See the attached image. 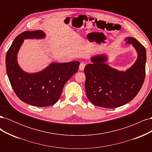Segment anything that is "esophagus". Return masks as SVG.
<instances>
[{"instance_id": "34e87169", "label": "esophagus", "mask_w": 152, "mask_h": 152, "mask_svg": "<svg viewBox=\"0 0 152 152\" xmlns=\"http://www.w3.org/2000/svg\"><path fill=\"white\" fill-rule=\"evenodd\" d=\"M85 66H86V64H85L84 63H83V62L81 63L80 64V65H79V70H80V71L84 70V69Z\"/></svg>"}]
</instances>
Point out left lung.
I'll return each instance as SVG.
<instances>
[{
  "label": "left lung",
  "instance_id": "8db88e82",
  "mask_svg": "<svg viewBox=\"0 0 152 152\" xmlns=\"http://www.w3.org/2000/svg\"><path fill=\"white\" fill-rule=\"evenodd\" d=\"M126 44L136 49L137 58L126 71H118L108 65L104 54L92 57L91 64L84 68L85 88L87 98L96 106L117 108L134 99L139 93L145 78L146 53L145 47L136 39L127 37Z\"/></svg>",
  "mask_w": 152,
  "mask_h": 152
}]
</instances>
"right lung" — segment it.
Returning <instances> with one entry per match:
<instances>
[{
  "mask_svg": "<svg viewBox=\"0 0 152 152\" xmlns=\"http://www.w3.org/2000/svg\"><path fill=\"white\" fill-rule=\"evenodd\" d=\"M42 30L25 31L18 35L6 57L7 74L15 93L22 102L37 107L53 105L61 97L66 82L78 71L79 61L52 63L39 72H25L18 63L17 56L26 39H44Z\"/></svg>",
  "mask_w": 152,
  "mask_h": 152,
  "instance_id": "right-lung-1",
  "label": "right lung"
}]
</instances>
